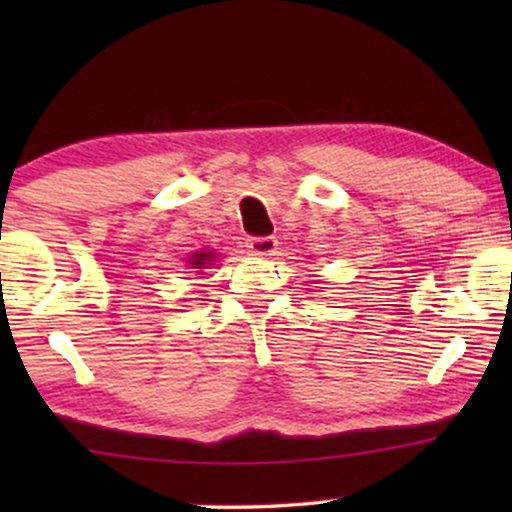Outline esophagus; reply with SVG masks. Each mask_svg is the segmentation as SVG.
<instances>
[{
    "label": "esophagus",
    "mask_w": 512,
    "mask_h": 512,
    "mask_svg": "<svg viewBox=\"0 0 512 512\" xmlns=\"http://www.w3.org/2000/svg\"><path fill=\"white\" fill-rule=\"evenodd\" d=\"M247 249H249L251 256H272V254H275V249H277V240L272 235L249 237Z\"/></svg>",
    "instance_id": "34e87169"
}]
</instances>
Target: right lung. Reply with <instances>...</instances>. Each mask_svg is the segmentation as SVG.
<instances>
[{
    "label": "right lung",
    "instance_id": "obj_1",
    "mask_svg": "<svg viewBox=\"0 0 512 512\" xmlns=\"http://www.w3.org/2000/svg\"><path fill=\"white\" fill-rule=\"evenodd\" d=\"M214 261V256L212 254H205V251H200V254H193L191 256V265H193V268H207V265L209 263H212Z\"/></svg>",
    "mask_w": 512,
    "mask_h": 512
}]
</instances>
